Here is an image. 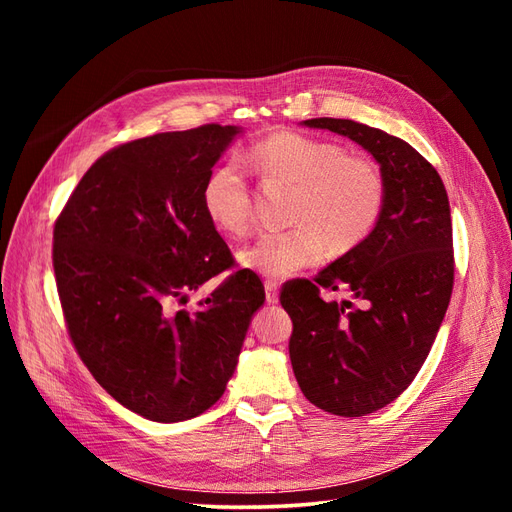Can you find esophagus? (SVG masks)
<instances>
[{
  "mask_svg": "<svg viewBox=\"0 0 512 512\" xmlns=\"http://www.w3.org/2000/svg\"><path fill=\"white\" fill-rule=\"evenodd\" d=\"M265 294H267V303H277V299H280V286H277L275 282H267Z\"/></svg>",
  "mask_w": 512,
  "mask_h": 512,
  "instance_id": "obj_1",
  "label": "esophagus"
}]
</instances>
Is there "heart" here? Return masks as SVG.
I'll list each match as a JSON object with an SVG mask.
<instances>
[{
	"mask_svg": "<svg viewBox=\"0 0 512 512\" xmlns=\"http://www.w3.org/2000/svg\"><path fill=\"white\" fill-rule=\"evenodd\" d=\"M252 160L269 183L297 188L284 232H265L239 252L241 265L267 277H288L314 267L324 247L344 254L359 247L378 226L386 183L380 168L322 138L277 132L260 141ZM203 209L209 222L232 237L252 224V192L237 160L211 168L203 183Z\"/></svg>",
	"mask_w": 512,
	"mask_h": 512,
	"instance_id": "obj_1",
	"label": "heart"
}]
</instances>
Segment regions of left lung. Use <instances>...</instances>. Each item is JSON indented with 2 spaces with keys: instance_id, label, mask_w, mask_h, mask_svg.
<instances>
[{
  "instance_id": "obj_1",
  "label": "left lung",
  "mask_w": 512,
  "mask_h": 512,
  "mask_svg": "<svg viewBox=\"0 0 512 512\" xmlns=\"http://www.w3.org/2000/svg\"><path fill=\"white\" fill-rule=\"evenodd\" d=\"M303 126L348 136L374 156L386 183L374 232L280 297L303 395L324 412L365 416L408 389L438 335L455 280L451 207L438 170L401 138L352 119ZM322 287L351 299L324 302Z\"/></svg>"
}]
</instances>
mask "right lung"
Instances as JSON below:
<instances>
[{
	"instance_id": "right-lung-1",
	"label": "right lung",
	"mask_w": 512,
	"mask_h": 512,
	"mask_svg": "<svg viewBox=\"0 0 512 512\" xmlns=\"http://www.w3.org/2000/svg\"><path fill=\"white\" fill-rule=\"evenodd\" d=\"M239 132L207 123L106 151L55 222L53 269L72 344L102 389L149 421H188L224 395L265 303L258 275L241 269L194 314L166 309L235 262L200 192Z\"/></svg>"
}]
</instances>
